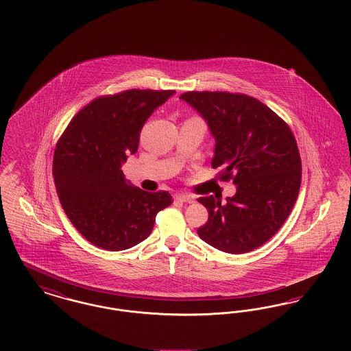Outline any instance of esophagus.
<instances>
[{
  "label": "esophagus",
  "mask_w": 351,
  "mask_h": 351,
  "mask_svg": "<svg viewBox=\"0 0 351 351\" xmlns=\"http://www.w3.org/2000/svg\"><path fill=\"white\" fill-rule=\"evenodd\" d=\"M178 200L183 201V202H193L195 197L192 195H188V193H179L176 196Z\"/></svg>",
  "instance_id": "1"
}]
</instances>
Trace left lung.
<instances>
[{
  "label": "left lung",
  "instance_id": "obj_1",
  "mask_svg": "<svg viewBox=\"0 0 351 351\" xmlns=\"http://www.w3.org/2000/svg\"><path fill=\"white\" fill-rule=\"evenodd\" d=\"M182 100L200 113L215 138L212 167L233 180L225 204L200 197L209 213L197 229L204 242L229 254L265 245L289 216L299 196L301 159L289 126L263 102L229 92H185Z\"/></svg>",
  "mask_w": 351,
  "mask_h": 351
}]
</instances>
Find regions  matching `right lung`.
Instances as JSON below:
<instances>
[{
    "mask_svg": "<svg viewBox=\"0 0 351 351\" xmlns=\"http://www.w3.org/2000/svg\"><path fill=\"white\" fill-rule=\"evenodd\" d=\"M175 90L130 89L82 109L56 143L52 175L60 204L77 232L104 250L145 241L158 212L172 204L166 191L146 192L125 179L122 165L138 150L154 110Z\"/></svg>",
    "mask_w": 351,
    "mask_h": 351,
    "instance_id": "add662e5",
    "label": "right lung"
}]
</instances>
